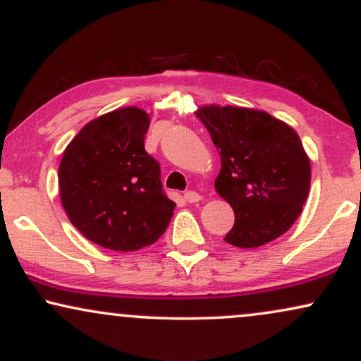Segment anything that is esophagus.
Listing matches in <instances>:
<instances>
[{
    "label": "esophagus",
    "mask_w": 361,
    "mask_h": 361,
    "mask_svg": "<svg viewBox=\"0 0 361 361\" xmlns=\"http://www.w3.org/2000/svg\"><path fill=\"white\" fill-rule=\"evenodd\" d=\"M200 198H202L200 195H198L197 192H192V190L185 193V200L188 202V204H195V202H200Z\"/></svg>",
    "instance_id": "34e87169"
}]
</instances>
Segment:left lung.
Instances as JSON below:
<instances>
[{"label":"left lung","instance_id":"1","mask_svg":"<svg viewBox=\"0 0 361 361\" xmlns=\"http://www.w3.org/2000/svg\"><path fill=\"white\" fill-rule=\"evenodd\" d=\"M197 117L221 154L215 190L235 215L224 241L258 247L287 233L310 188V161L297 132L267 111L241 106H202Z\"/></svg>","mask_w":361,"mask_h":361}]
</instances>
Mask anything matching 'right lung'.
I'll use <instances>...</instances> for the list:
<instances>
[{
  "label": "right lung",
  "mask_w": 361,
  "mask_h": 361,
  "mask_svg": "<svg viewBox=\"0 0 361 361\" xmlns=\"http://www.w3.org/2000/svg\"><path fill=\"white\" fill-rule=\"evenodd\" d=\"M149 122L137 106L110 111L86 123L62 154V207L86 239L106 250L149 246L173 217L159 163L144 149Z\"/></svg>",
  "instance_id": "right-lung-1"
}]
</instances>
